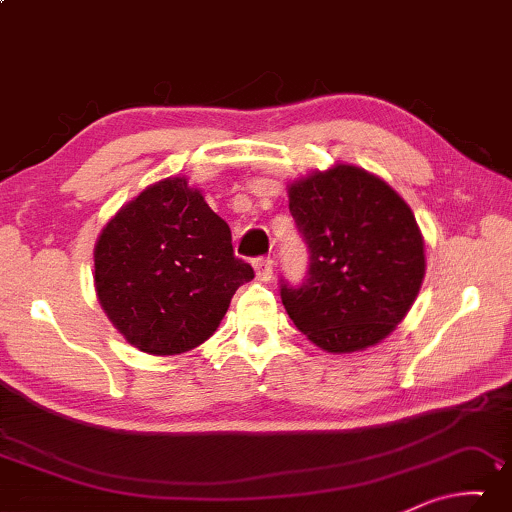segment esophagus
<instances>
[{
	"instance_id": "esophagus-1",
	"label": "esophagus",
	"mask_w": 512,
	"mask_h": 512,
	"mask_svg": "<svg viewBox=\"0 0 512 512\" xmlns=\"http://www.w3.org/2000/svg\"><path fill=\"white\" fill-rule=\"evenodd\" d=\"M273 266L275 262L271 257H257L255 259V273L259 282H269L273 278Z\"/></svg>"
}]
</instances>
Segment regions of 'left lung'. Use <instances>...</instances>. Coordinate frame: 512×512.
I'll return each instance as SVG.
<instances>
[{
    "mask_svg": "<svg viewBox=\"0 0 512 512\" xmlns=\"http://www.w3.org/2000/svg\"><path fill=\"white\" fill-rule=\"evenodd\" d=\"M289 212L307 248L303 282L280 278L291 321L330 353L378 344L424 280L415 214L380 177L344 164L291 184Z\"/></svg>",
    "mask_w": 512,
    "mask_h": 512,
    "instance_id": "left-lung-1",
    "label": "left lung"
}]
</instances>
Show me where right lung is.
Returning <instances> with one entry per match:
<instances>
[{
    "mask_svg": "<svg viewBox=\"0 0 512 512\" xmlns=\"http://www.w3.org/2000/svg\"><path fill=\"white\" fill-rule=\"evenodd\" d=\"M253 278V266L234 255L230 227L184 177L145 189L95 246L104 312L129 344L152 355L200 346Z\"/></svg>",
    "mask_w": 512,
    "mask_h": 512,
    "instance_id": "obj_1",
    "label": "right lung"
}]
</instances>
